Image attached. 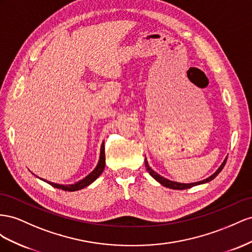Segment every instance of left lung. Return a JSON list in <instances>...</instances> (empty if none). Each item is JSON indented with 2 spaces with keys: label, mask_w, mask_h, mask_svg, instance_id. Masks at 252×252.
Wrapping results in <instances>:
<instances>
[{
  "label": "left lung",
  "mask_w": 252,
  "mask_h": 252,
  "mask_svg": "<svg viewBox=\"0 0 252 252\" xmlns=\"http://www.w3.org/2000/svg\"><path fill=\"white\" fill-rule=\"evenodd\" d=\"M226 161H227V158H226V159L224 160V162H222V163L220 164V167L218 169V171L215 172V173H214L213 175H211L210 177H208V178L204 179V181H202V182L192 183V184H181V183H176V182H172V181H169V179H167V178H164V177L160 176L159 174H157L155 171H153L152 169H151V168L149 167V164H148V161H147V159L145 160V164H146V168H147V171L149 172V174H150L151 176H152L153 178H155L156 181H157L158 183H159V184H161L162 186L167 187V188H170V189H174V190H185V189H189V188H192V187H194V186L202 185V184H206V183H208V182L212 181L213 178H215V177H217V176L219 175V173H220V172L222 170V168L225 167Z\"/></svg>",
  "instance_id": "8db88e82"
}]
</instances>
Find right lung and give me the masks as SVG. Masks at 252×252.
Listing matches in <instances>:
<instances>
[{
  "instance_id": "right-lung-1",
  "label": "right lung",
  "mask_w": 252,
  "mask_h": 252,
  "mask_svg": "<svg viewBox=\"0 0 252 252\" xmlns=\"http://www.w3.org/2000/svg\"><path fill=\"white\" fill-rule=\"evenodd\" d=\"M104 167H105V153H104V142H103L101 145V150H100V159H99L97 167L94 169V171L91 172L88 176L83 178L82 181L78 182L74 185H58V184H54V183L46 182V181H44V182H46L50 186L55 187V188H57V189H61L64 191H78V190L85 188V187H88L93 182L96 181V179L100 176V174L103 172Z\"/></svg>"
}]
</instances>
